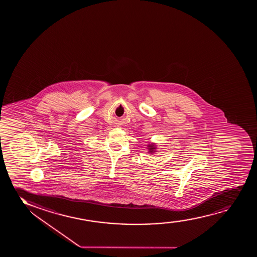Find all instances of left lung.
Listing matches in <instances>:
<instances>
[{
  "label": "left lung",
  "instance_id": "8db88e82",
  "mask_svg": "<svg viewBox=\"0 0 257 257\" xmlns=\"http://www.w3.org/2000/svg\"><path fill=\"white\" fill-rule=\"evenodd\" d=\"M148 150L149 154H154L157 152V146L155 143H149L148 145Z\"/></svg>",
  "mask_w": 257,
  "mask_h": 257
}]
</instances>
